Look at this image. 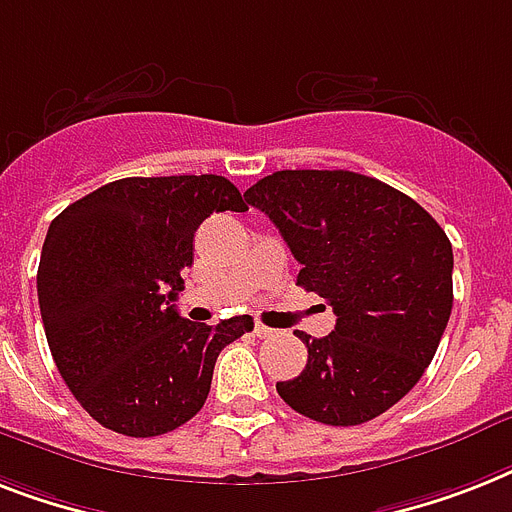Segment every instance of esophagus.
Instances as JSON below:
<instances>
[{
  "label": "esophagus",
  "instance_id": "esophagus-1",
  "mask_svg": "<svg viewBox=\"0 0 512 512\" xmlns=\"http://www.w3.org/2000/svg\"><path fill=\"white\" fill-rule=\"evenodd\" d=\"M273 334H276V331H273V328H268V326H263V323H257V326H255L257 339H270Z\"/></svg>",
  "mask_w": 512,
  "mask_h": 512
}]
</instances>
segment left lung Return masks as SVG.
<instances>
[{
    "label": "left lung",
    "mask_w": 512,
    "mask_h": 512,
    "mask_svg": "<svg viewBox=\"0 0 512 512\" xmlns=\"http://www.w3.org/2000/svg\"><path fill=\"white\" fill-rule=\"evenodd\" d=\"M302 265L297 284L334 307L307 365L276 389L326 426H360L405 397L452 313V244L415 199L352 170H278L244 191Z\"/></svg>",
    "instance_id": "obj_1"
}]
</instances>
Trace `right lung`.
Wrapping results in <instances>:
<instances>
[{
  "label": "right lung",
  "mask_w": 512,
  "mask_h": 512,
  "mask_svg": "<svg viewBox=\"0 0 512 512\" xmlns=\"http://www.w3.org/2000/svg\"><path fill=\"white\" fill-rule=\"evenodd\" d=\"M223 210H247L223 176L120 178L52 220L41 321L62 381L105 429L160 436L191 421L220 350L255 326L249 315L205 326L173 305L199 223Z\"/></svg>",
  "instance_id": "obj_1"
}]
</instances>
